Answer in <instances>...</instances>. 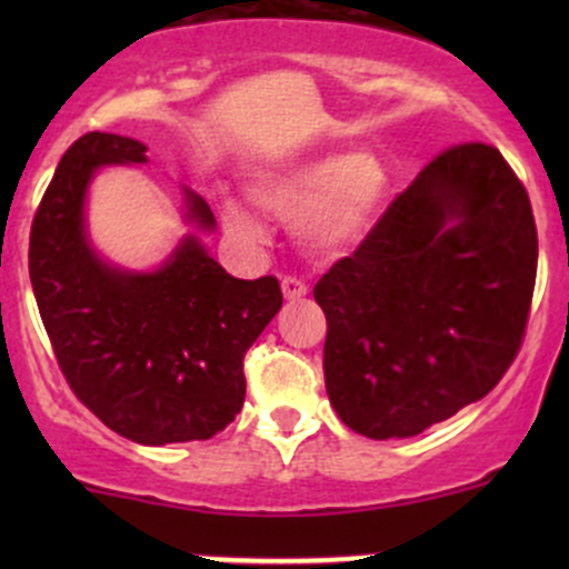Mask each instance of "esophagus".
Masks as SVG:
<instances>
[{
  "label": "esophagus",
  "mask_w": 569,
  "mask_h": 569,
  "mask_svg": "<svg viewBox=\"0 0 569 569\" xmlns=\"http://www.w3.org/2000/svg\"><path fill=\"white\" fill-rule=\"evenodd\" d=\"M280 289H283V297L286 300H302V297L308 295V286L302 283V280H297V278H283L280 280Z\"/></svg>",
  "instance_id": "obj_1"
}]
</instances>
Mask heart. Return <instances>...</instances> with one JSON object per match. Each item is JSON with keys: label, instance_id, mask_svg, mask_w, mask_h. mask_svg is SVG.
I'll list each match as a JSON object with an SVG mask.
<instances>
[{"label": "heart", "instance_id": "heart-1", "mask_svg": "<svg viewBox=\"0 0 569 569\" xmlns=\"http://www.w3.org/2000/svg\"><path fill=\"white\" fill-rule=\"evenodd\" d=\"M391 173L375 153H313L272 168L250 183L252 203L286 226H300L311 248H355L380 220ZM222 222L242 239H261V226L239 200L220 203Z\"/></svg>", "mask_w": 569, "mask_h": 569}]
</instances>
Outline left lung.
I'll return each instance as SVG.
<instances>
[{
	"instance_id": "1",
	"label": "left lung",
	"mask_w": 569,
	"mask_h": 569,
	"mask_svg": "<svg viewBox=\"0 0 569 569\" xmlns=\"http://www.w3.org/2000/svg\"><path fill=\"white\" fill-rule=\"evenodd\" d=\"M537 280L526 187L498 148L440 153L313 289L332 410L371 440L412 438L498 386Z\"/></svg>"
}]
</instances>
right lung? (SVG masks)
<instances>
[{"mask_svg": "<svg viewBox=\"0 0 569 569\" xmlns=\"http://www.w3.org/2000/svg\"><path fill=\"white\" fill-rule=\"evenodd\" d=\"M140 140L79 137L57 164L30 233V280L71 391L112 432L142 446L209 440L244 405V352L283 306L274 278H231L198 233L157 269L109 263L88 237V189L109 164H146ZM183 220L214 231L181 187Z\"/></svg>", "mask_w": 569, "mask_h": 569, "instance_id": "right-lung-1", "label": "right lung"}]
</instances>
